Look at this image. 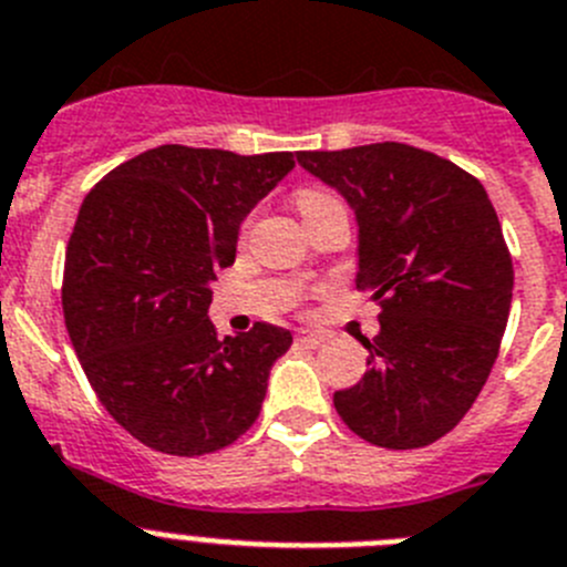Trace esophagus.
I'll list each match as a JSON object with an SVG mask.
<instances>
[{"instance_id":"esophagus-1","label":"esophagus","mask_w":567,"mask_h":567,"mask_svg":"<svg viewBox=\"0 0 567 567\" xmlns=\"http://www.w3.org/2000/svg\"><path fill=\"white\" fill-rule=\"evenodd\" d=\"M324 339H328V336L321 333V330H310V328L296 330V344L305 347V350H316V347L324 344Z\"/></svg>"}]
</instances>
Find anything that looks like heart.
<instances>
[{
  "label": "heart",
  "instance_id": "b5f03b06",
  "mask_svg": "<svg viewBox=\"0 0 567 567\" xmlns=\"http://www.w3.org/2000/svg\"><path fill=\"white\" fill-rule=\"evenodd\" d=\"M330 200H333V197L324 195V192L308 188V192H302V195H299V208H302V214H305V212H310V208H319V206H324V203H330Z\"/></svg>",
  "mask_w": 567,
  "mask_h": 567
}]
</instances>
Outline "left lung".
<instances>
[{"mask_svg": "<svg viewBox=\"0 0 567 567\" xmlns=\"http://www.w3.org/2000/svg\"><path fill=\"white\" fill-rule=\"evenodd\" d=\"M359 228L355 282L379 302L359 384L333 406L364 441L430 446L481 395L512 310L514 268L481 181L406 144L296 152Z\"/></svg>", "mask_w": 567, "mask_h": 567, "instance_id": "1", "label": "left lung"}]
</instances>
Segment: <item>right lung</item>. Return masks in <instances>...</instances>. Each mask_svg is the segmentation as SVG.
Wrapping results in <instances>:
<instances>
[{
  "label": "right lung",
  "instance_id": "right-lung-1",
  "mask_svg": "<svg viewBox=\"0 0 567 567\" xmlns=\"http://www.w3.org/2000/svg\"><path fill=\"white\" fill-rule=\"evenodd\" d=\"M293 166L290 152L169 144L121 163L81 203L64 259V324L101 404L155 452H217L262 410L293 336L257 321L217 339L208 308L243 220Z\"/></svg>",
  "mask_w": 567,
  "mask_h": 567
}]
</instances>
